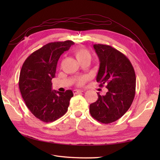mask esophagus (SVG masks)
<instances>
[{"mask_svg": "<svg viewBox=\"0 0 160 160\" xmlns=\"http://www.w3.org/2000/svg\"><path fill=\"white\" fill-rule=\"evenodd\" d=\"M84 91H85V90H83V89H75V90L72 91V92H73L74 94L83 93V92H84Z\"/></svg>", "mask_w": 160, "mask_h": 160, "instance_id": "esophagus-1", "label": "esophagus"}]
</instances>
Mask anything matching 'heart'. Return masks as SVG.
I'll list each match as a JSON object with an SVG mask.
<instances>
[{
    "mask_svg": "<svg viewBox=\"0 0 160 160\" xmlns=\"http://www.w3.org/2000/svg\"><path fill=\"white\" fill-rule=\"evenodd\" d=\"M75 56L77 60L79 61L86 60V59H91V53L85 47H80L77 49L75 52ZM86 81L85 77H82L77 81V85H83Z\"/></svg>",
    "mask_w": 160,
    "mask_h": 160,
    "instance_id": "1",
    "label": "heart"
}]
</instances>
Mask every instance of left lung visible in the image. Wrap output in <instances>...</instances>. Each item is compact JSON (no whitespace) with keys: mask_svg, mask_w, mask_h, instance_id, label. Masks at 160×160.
<instances>
[{"mask_svg":"<svg viewBox=\"0 0 160 160\" xmlns=\"http://www.w3.org/2000/svg\"><path fill=\"white\" fill-rule=\"evenodd\" d=\"M99 60L96 77L99 86L105 85V95L98 93V99L89 105L92 117L103 123L115 122L127 112L135 94L136 77L128 58L109 45H93Z\"/></svg>","mask_w":160,"mask_h":160,"instance_id":"left-lung-1","label":"left lung"}]
</instances>
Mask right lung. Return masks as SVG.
<instances>
[{
	"mask_svg": "<svg viewBox=\"0 0 160 160\" xmlns=\"http://www.w3.org/2000/svg\"><path fill=\"white\" fill-rule=\"evenodd\" d=\"M72 41L50 42L33 52L24 62L18 86L23 100L31 112L43 122H52L65 115L73 96L71 90H52L60 56L68 51Z\"/></svg>",
	"mask_w": 160,
	"mask_h": 160,
	"instance_id": "obj_1",
	"label": "right lung"
}]
</instances>
